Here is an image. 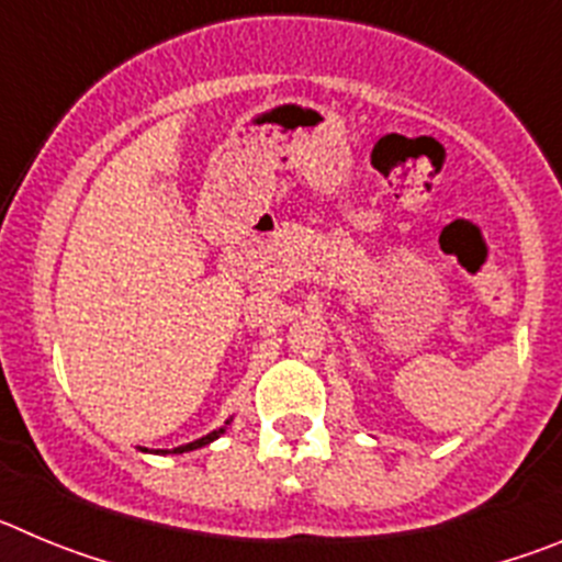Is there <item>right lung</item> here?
<instances>
[{
  "mask_svg": "<svg viewBox=\"0 0 562 562\" xmlns=\"http://www.w3.org/2000/svg\"><path fill=\"white\" fill-rule=\"evenodd\" d=\"M220 434H225V428H220V430H213V434H207V436H202V439H196V441H191V445H182V448H173L171 453H188V450H196V448H205V445H211L213 439H220Z\"/></svg>",
  "mask_w": 562,
  "mask_h": 562,
  "instance_id": "obj_1",
  "label": "right lung"
}]
</instances>
